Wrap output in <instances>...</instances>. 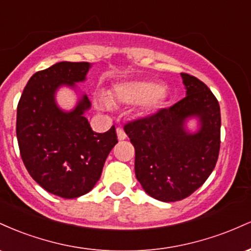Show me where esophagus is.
<instances>
[{"label": "esophagus", "mask_w": 251, "mask_h": 251, "mask_svg": "<svg viewBox=\"0 0 251 251\" xmlns=\"http://www.w3.org/2000/svg\"><path fill=\"white\" fill-rule=\"evenodd\" d=\"M117 134H118V139L119 140H125L126 137H127L125 133V131H124V128H122V127L117 128Z\"/></svg>", "instance_id": "obj_1"}]
</instances>
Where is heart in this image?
<instances>
[{
  "mask_svg": "<svg viewBox=\"0 0 251 251\" xmlns=\"http://www.w3.org/2000/svg\"><path fill=\"white\" fill-rule=\"evenodd\" d=\"M117 97L124 102H142L149 109H155L165 101V92L152 81H132L124 83L117 91Z\"/></svg>",
  "mask_w": 251,
  "mask_h": 251,
  "instance_id": "obj_1",
  "label": "heart"
}]
</instances>
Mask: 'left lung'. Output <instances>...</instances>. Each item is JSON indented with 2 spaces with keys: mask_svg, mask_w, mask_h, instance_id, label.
<instances>
[{
  "mask_svg": "<svg viewBox=\"0 0 251 251\" xmlns=\"http://www.w3.org/2000/svg\"><path fill=\"white\" fill-rule=\"evenodd\" d=\"M181 79L185 98L124 126L135 150V177L145 192L162 201L194 194L214 171L220 153V103L200 79L186 73ZM190 116L200 118L196 134L183 128Z\"/></svg>",
  "mask_w": 251,
  "mask_h": 251,
  "instance_id": "1",
  "label": "left lung"
}]
</instances>
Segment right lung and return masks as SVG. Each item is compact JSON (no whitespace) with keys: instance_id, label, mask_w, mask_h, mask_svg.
<instances>
[{"instance_id":"right-lung-1","label":"right lung","mask_w":251,"mask_h":251,"mask_svg":"<svg viewBox=\"0 0 251 251\" xmlns=\"http://www.w3.org/2000/svg\"><path fill=\"white\" fill-rule=\"evenodd\" d=\"M88 70V62L62 61L36 72L17 105L16 135L25 169L46 191L62 198L91 191L118 143L114 125L96 133L83 117L91 106L87 96L72 112L61 111L54 100L60 86L74 87Z\"/></svg>"}]
</instances>
